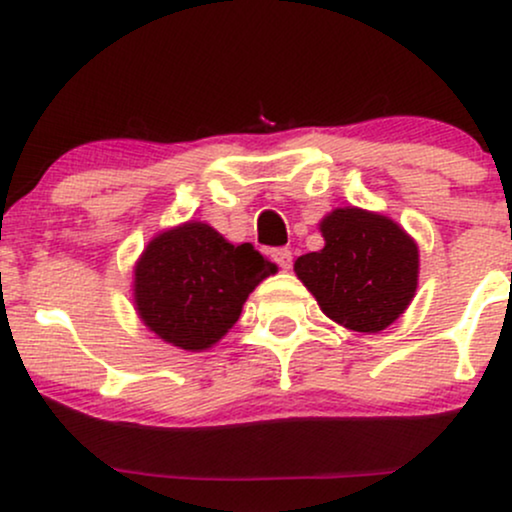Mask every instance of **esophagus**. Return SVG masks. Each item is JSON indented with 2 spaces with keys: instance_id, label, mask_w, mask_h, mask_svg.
Returning <instances> with one entry per match:
<instances>
[{
  "instance_id": "obj_1",
  "label": "esophagus",
  "mask_w": 512,
  "mask_h": 512,
  "mask_svg": "<svg viewBox=\"0 0 512 512\" xmlns=\"http://www.w3.org/2000/svg\"><path fill=\"white\" fill-rule=\"evenodd\" d=\"M271 257H274V262L281 269H290V264H293V252H290V248H276L271 252Z\"/></svg>"
}]
</instances>
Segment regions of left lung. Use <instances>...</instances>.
<instances>
[{"label":"left lung","instance_id":"8db88e82","mask_svg":"<svg viewBox=\"0 0 512 512\" xmlns=\"http://www.w3.org/2000/svg\"><path fill=\"white\" fill-rule=\"evenodd\" d=\"M326 245L297 257L295 274L328 319L357 333L385 331L418 288V245L390 217L338 208L319 224Z\"/></svg>","mask_w":512,"mask_h":512}]
</instances>
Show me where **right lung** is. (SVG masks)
<instances>
[{"label":"right lung","mask_w":512,"mask_h":512,"mask_svg":"<svg viewBox=\"0 0 512 512\" xmlns=\"http://www.w3.org/2000/svg\"><path fill=\"white\" fill-rule=\"evenodd\" d=\"M274 271L252 243L234 245L210 224L186 222L146 245L134 267V304L160 340L200 352L229 333L248 295Z\"/></svg>","instance_id":"obj_1"}]
</instances>
